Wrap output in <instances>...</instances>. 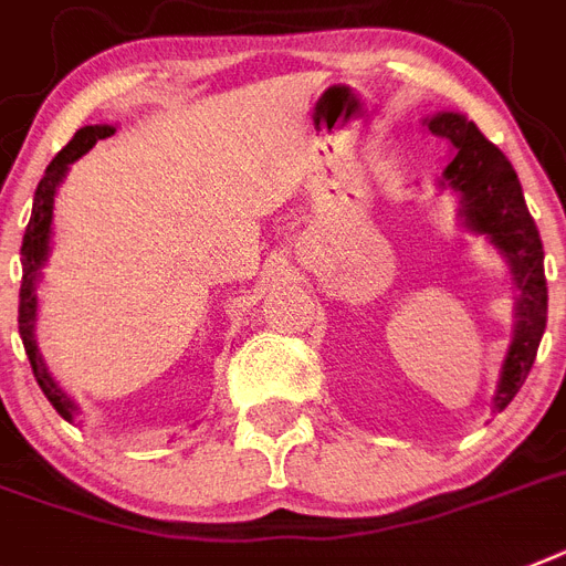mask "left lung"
Returning a JSON list of instances; mask_svg holds the SVG:
<instances>
[{"instance_id":"left-lung-1","label":"left lung","mask_w":566,"mask_h":566,"mask_svg":"<svg viewBox=\"0 0 566 566\" xmlns=\"http://www.w3.org/2000/svg\"><path fill=\"white\" fill-rule=\"evenodd\" d=\"M424 124L437 138H446L454 147L440 188H451L460 196L462 226L492 240L494 249L506 256L517 286L515 338L509 344L494 394V410L501 413L524 387L546 329L544 245L524 202L515 167L480 133L478 124L460 112H437L433 118H424Z\"/></svg>"}]
</instances>
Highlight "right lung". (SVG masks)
I'll return each mask as SVG.
<instances>
[{
  "mask_svg": "<svg viewBox=\"0 0 566 566\" xmlns=\"http://www.w3.org/2000/svg\"><path fill=\"white\" fill-rule=\"evenodd\" d=\"M115 133V126L109 124H95L83 126L74 133V138L60 149L57 156L51 158V165L45 167V176L36 185L34 193V208H31V222L25 228V237H22V286H20V338L25 344L28 361H31V370H34L36 385L45 394V399L54 405L60 417L65 422H74V417H81V408L72 396L65 394L63 387L54 381V376L45 367V358L40 356V347H36V280H40V269L45 265V256H49V242H51V219H54V196H57L60 181L65 179L69 165H74L77 158L86 156L88 149L95 147L101 138H109Z\"/></svg>",
  "mask_w": 566,
  "mask_h": 566,
  "instance_id": "right-lung-1",
  "label": "right lung"
}]
</instances>
